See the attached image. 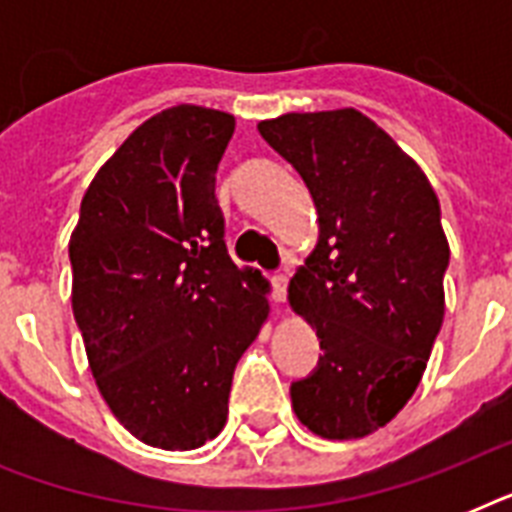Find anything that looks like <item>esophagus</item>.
<instances>
[{
	"label": "esophagus",
	"instance_id": "1",
	"mask_svg": "<svg viewBox=\"0 0 512 512\" xmlns=\"http://www.w3.org/2000/svg\"><path fill=\"white\" fill-rule=\"evenodd\" d=\"M271 284H273V300H276V303H284V300H287V287H289L287 273H276V276L271 279Z\"/></svg>",
	"mask_w": 512,
	"mask_h": 512
}]
</instances>
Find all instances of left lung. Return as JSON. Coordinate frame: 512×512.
Listing matches in <instances>:
<instances>
[{
    "label": "left lung",
    "instance_id": "obj_1",
    "mask_svg": "<svg viewBox=\"0 0 512 512\" xmlns=\"http://www.w3.org/2000/svg\"><path fill=\"white\" fill-rule=\"evenodd\" d=\"M257 130L319 212V244L289 281V303L316 327L324 356L292 382V409L316 436L364 438L412 398L444 321L438 196L356 108L284 114Z\"/></svg>",
    "mask_w": 512,
    "mask_h": 512
}]
</instances>
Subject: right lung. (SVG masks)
I'll return each instance as SVG.
<instances>
[{
	"label": "right lung",
	"mask_w": 512,
	"mask_h": 512,
	"mask_svg": "<svg viewBox=\"0 0 512 512\" xmlns=\"http://www.w3.org/2000/svg\"><path fill=\"white\" fill-rule=\"evenodd\" d=\"M233 127L201 106L151 116L98 170L68 241L100 393L132 436L167 452L223 430L233 369L268 319L265 279L231 260L215 199Z\"/></svg>",
	"instance_id": "right-lung-1"
}]
</instances>
